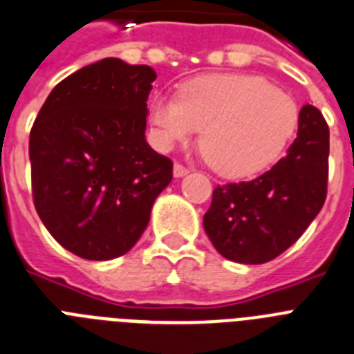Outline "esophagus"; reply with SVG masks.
I'll return each mask as SVG.
<instances>
[{"label":"esophagus","instance_id":"esophagus-1","mask_svg":"<svg viewBox=\"0 0 354 354\" xmlns=\"http://www.w3.org/2000/svg\"><path fill=\"white\" fill-rule=\"evenodd\" d=\"M188 171H189L188 166L180 165V162H175V165H174V175H175V177H184V175L188 174Z\"/></svg>","mask_w":354,"mask_h":354}]
</instances>
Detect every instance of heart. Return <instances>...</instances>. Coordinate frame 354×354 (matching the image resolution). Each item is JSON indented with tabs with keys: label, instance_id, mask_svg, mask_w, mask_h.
I'll list each match as a JSON object with an SVG mask.
<instances>
[{
	"label": "heart",
	"instance_id": "obj_1",
	"mask_svg": "<svg viewBox=\"0 0 354 354\" xmlns=\"http://www.w3.org/2000/svg\"><path fill=\"white\" fill-rule=\"evenodd\" d=\"M148 120L162 147L197 131L207 165L223 177H249L283 153L299 125L288 93L254 75H209L184 84L177 98L156 96Z\"/></svg>",
	"mask_w": 354,
	"mask_h": 354
}]
</instances>
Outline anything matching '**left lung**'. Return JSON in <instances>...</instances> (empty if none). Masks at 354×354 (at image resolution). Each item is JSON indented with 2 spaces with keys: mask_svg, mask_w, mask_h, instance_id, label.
Listing matches in <instances>:
<instances>
[{
  "mask_svg": "<svg viewBox=\"0 0 354 354\" xmlns=\"http://www.w3.org/2000/svg\"><path fill=\"white\" fill-rule=\"evenodd\" d=\"M328 157V123L306 104L283 159L256 179L213 189L204 229L214 249L231 261L261 265L294 245L324 206Z\"/></svg>",
  "mask_w": 354,
  "mask_h": 354,
  "instance_id": "1",
  "label": "left lung"
}]
</instances>
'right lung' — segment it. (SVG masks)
I'll return each mask as SVG.
<instances>
[{"instance_id":"add662e5","label":"right lung","mask_w":354,"mask_h":354,"mask_svg":"<svg viewBox=\"0 0 354 354\" xmlns=\"http://www.w3.org/2000/svg\"><path fill=\"white\" fill-rule=\"evenodd\" d=\"M156 71L104 59L57 84L30 131L32 197L69 252L113 259L136 245L174 162L145 141Z\"/></svg>"}]
</instances>
